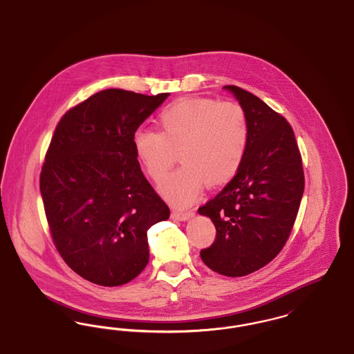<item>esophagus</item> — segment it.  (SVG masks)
<instances>
[{
	"instance_id": "esophagus-1",
	"label": "esophagus",
	"mask_w": 354,
	"mask_h": 354,
	"mask_svg": "<svg viewBox=\"0 0 354 354\" xmlns=\"http://www.w3.org/2000/svg\"><path fill=\"white\" fill-rule=\"evenodd\" d=\"M194 215V212H191V211H188V212H180V211H174L172 212V219L175 220H180V221H183V220L189 219L191 216Z\"/></svg>"
}]
</instances>
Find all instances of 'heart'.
Returning a JSON list of instances; mask_svg holds the SVG:
<instances>
[{
    "instance_id": "obj_1",
    "label": "heart",
    "mask_w": 354,
    "mask_h": 354,
    "mask_svg": "<svg viewBox=\"0 0 354 354\" xmlns=\"http://www.w3.org/2000/svg\"><path fill=\"white\" fill-rule=\"evenodd\" d=\"M158 131L138 130L135 153L152 180H162L176 160L183 163L160 185L171 204L187 207L202 194L203 185L230 182L241 167L250 140L247 113L235 102L185 97L158 115Z\"/></svg>"
}]
</instances>
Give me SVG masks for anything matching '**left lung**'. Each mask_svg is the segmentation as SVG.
Returning <instances> with one entry per match:
<instances>
[{"mask_svg": "<svg viewBox=\"0 0 354 354\" xmlns=\"http://www.w3.org/2000/svg\"><path fill=\"white\" fill-rule=\"evenodd\" d=\"M247 113L250 140L243 165L219 194L199 207L216 228L203 263L220 274L241 277L270 263L292 232L304 194L301 153L289 122L267 103L234 84Z\"/></svg>", "mask_w": 354, "mask_h": 354, "instance_id": "1", "label": "left lung"}]
</instances>
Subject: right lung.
I'll list each match as a JSON object with an SVG mask.
<instances>
[{
    "mask_svg": "<svg viewBox=\"0 0 354 354\" xmlns=\"http://www.w3.org/2000/svg\"><path fill=\"white\" fill-rule=\"evenodd\" d=\"M169 95L102 90L68 110L51 138L39 175L51 239L68 267L94 284L135 279L149 263V228L169 219L133 145Z\"/></svg>",
    "mask_w": 354,
    "mask_h": 354,
    "instance_id": "right-lung-1",
    "label": "right lung"
}]
</instances>
